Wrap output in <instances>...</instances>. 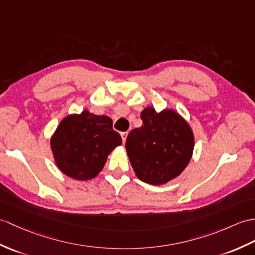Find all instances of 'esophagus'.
Here are the masks:
<instances>
[{
	"instance_id": "esophagus-1",
	"label": "esophagus",
	"mask_w": 255,
	"mask_h": 255,
	"mask_svg": "<svg viewBox=\"0 0 255 255\" xmlns=\"http://www.w3.org/2000/svg\"><path fill=\"white\" fill-rule=\"evenodd\" d=\"M121 135H122V139H123V143H125L126 139H127V135H128V132L127 131L126 132H122Z\"/></svg>"
}]
</instances>
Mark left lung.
<instances>
[{"label": "left lung", "instance_id": "8db88e82", "mask_svg": "<svg viewBox=\"0 0 255 255\" xmlns=\"http://www.w3.org/2000/svg\"><path fill=\"white\" fill-rule=\"evenodd\" d=\"M142 126L129 132L126 150L135 175L150 185H164L179 176L192 157L190 125L174 110L141 112Z\"/></svg>", "mask_w": 255, "mask_h": 255}]
</instances>
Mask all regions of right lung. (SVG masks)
I'll return each instance as SVG.
<instances>
[{
  "mask_svg": "<svg viewBox=\"0 0 255 255\" xmlns=\"http://www.w3.org/2000/svg\"><path fill=\"white\" fill-rule=\"evenodd\" d=\"M122 144L109 116L85 110L64 118L51 138V149L57 167L76 180L98 176L108 156Z\"/></svg>",
  "mask_w": 255,
  "mask_h": 255,
  "instance_id": "obj_1",
  "label": "right lung"
}]
</instances>
